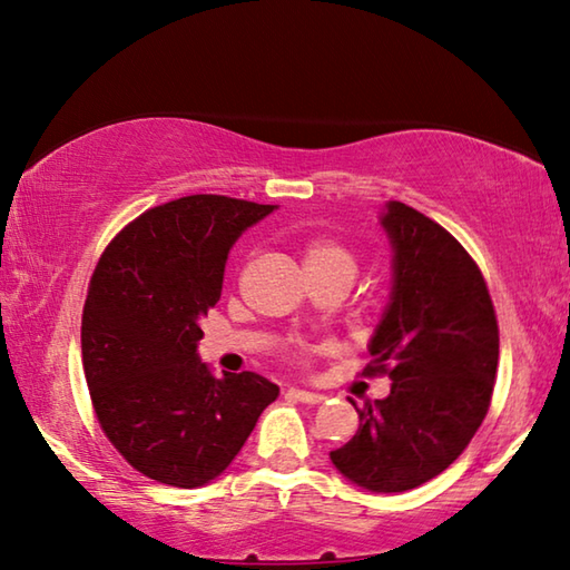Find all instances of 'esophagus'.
<instances>
[{
	"instance_id": "obj_1",
	"label": "esophagus",
	"mask_w": 570,
	"mask_h": 570,
	"mask_svg": "<svg viewBox=\"0 0 570 570\" xmlns=\"http://www.w3.org/2000/svg\"><path fill=\"white\" fill-rule=\"evenodd\" d=\"M291 396L303 401V404H321L323 401V394H318V391H307V389H297V386L291 389Z\"/></svg>"
}]
</instances>
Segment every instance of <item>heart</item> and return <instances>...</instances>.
I'll return each mask as SVG.
<instances>
[{"mask_svg":"<svg viewBox=\"0 0 570 570\" xmlns=\"http://www.w3.org/2000/svg\"><path fill=\"white\" fill-rule=\"evenodd\" d=\"M303 263L305 269L311 273V269H356V259H353L351 252L341 245V242L328 239V237H315L311 242H305L303 247ZM318 348L315 346H301L297 348V358L307 361L311 358V353H315Z\"/></svg>","mask_w":570,"mask_h":570,"instance_id":"b5f03b06","label":"heart"}]
</instances>
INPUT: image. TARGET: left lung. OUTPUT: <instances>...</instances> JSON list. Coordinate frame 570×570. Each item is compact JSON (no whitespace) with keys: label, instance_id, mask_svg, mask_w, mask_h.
Wrapping results in <instances>:
<instances>
[{"label":"left lung","instance_id":"obj_1","mask_svg":"<svg viewBox=\"0 0 570 570\" xmlns=\"http://www.w3.org/2000/svg\"><path fill=\"white\" fill-rule=\"evenodd\" d=\"M394 293L363 373L391 394L366 401L358 432L331 452L343 478L371 492H404L444 472L472 442L495 389L500 331L488 283L442 224L391 202Z\"/></svg>","mask_w":570,"mask_h":570}]
</instances>
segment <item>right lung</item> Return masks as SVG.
<instances>
[{"label": "right lung", "instance_id": "obj_1", "mask_svg": "<svg viewBox=\"0 0 570 570\" xmlns=\"http://www.w3.org/2000/svg\"><path fill=\"white\" fill-rule=\"evenodd\" d=\"M273 209L191 194L146 209L98 259L82 371L102 434L146 478L184 490L219 478L279 394L252 371L217 379L197 356L229 247Z\"/></svg>", "mask_w": 570, "mask_h": 570}]
</instances>
